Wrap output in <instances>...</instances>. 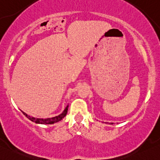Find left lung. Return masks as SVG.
Segmentation results:
<instances>
[{
    "label": "left lung",
    "instance_id": "obj_1",
    "mask_svg": "<svg viewBox=\"0 0 160 160\" xmlns=\"http://www.w3.org/2000/svg\"><path fill=\"white\" fill-rule=\"evenodd\" d=\"M110 124H111V125H112V124H113V123H112V122H111Z\"/></svg>",
    "mask_w": 160,
    "mask_h": 160
}]
</instances>
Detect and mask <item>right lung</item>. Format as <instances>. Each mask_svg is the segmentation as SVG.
Segmentation results:
<instances>
[{"label":"right lung","instance_id":"obj_1","mask_svg":"<svg viewBox=\"0 0 160 160\" xmlns=\"http://www.w3.org/2000/svg\"><path fill=\"white\" fill-rule=\"evenodd\" d=\"M68 107H69V105L66 107L65 109L63 110V112H62L61 114L58 115V116H54V117H52V118H47V119H39V118H35V117H33V116H28V115H27L26 112H22H22L28 119L31 120V121L33 122H35L37 124H43V125H50V124H54L56 122H60V120L63 119V118L66 116V113H67Z\"/></svg>","mask_w":160,"mask_h":160}]
</instances>
